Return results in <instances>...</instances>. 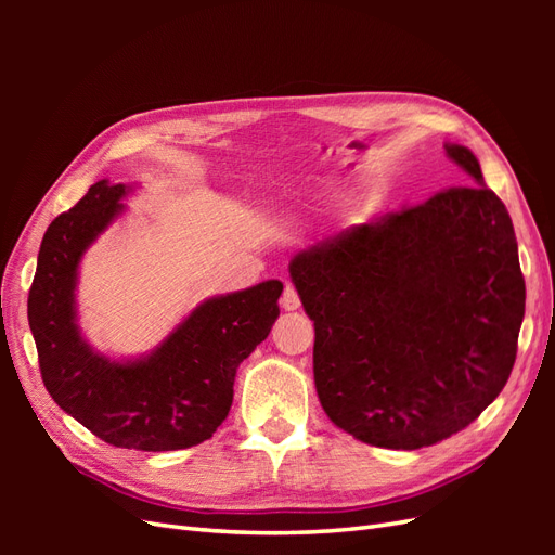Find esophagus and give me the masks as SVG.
<instances>
[{
  "instance_id": "obj_1",
  "label": "esophagus",
  "mask_w": 555,
  "mask_h": 555,
  "mask_svg": "<svg viewBox=\"0 0 555 555\" xmlns=\"http://www.w3.org/2000/svg\"><path fill=\"white\" fill-rule=\"evenodd\" d=\"M280 306L284 310H298L300 308V298H298V292L292 287V284H287L282 292V298H280Z\"/></svg>"
}]
</instances>
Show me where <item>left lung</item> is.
<instances>
[{
	"label": "left lung",
	"mask_w": 555,
	"mask_h": 555,
	"mask_svg": "<svg viewBox=\"0 0 555 555\" xmlns=\"http://www.w3.org/2000/svg\"><path fill=\"white\" fill-rule=\"evenodd\" d=\"M475 184L319 241L289 261L314 322V386L331 422L384 449L451 438L505 389L526 312L512 217L473 150Z\"/></svg>",
	"instance_id": "1"
}]
</instances>
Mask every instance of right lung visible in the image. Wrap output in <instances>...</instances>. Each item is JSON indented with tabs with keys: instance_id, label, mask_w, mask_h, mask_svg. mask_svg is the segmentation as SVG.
Wrapping results in <instances>:
<instances>
[{
	"instance_id": "right-lung-1",
	"label": "right lung",
	"mask_w": 555,
	"mask_h": 555,
	"mask_svg": "<svg viewBox=\"0 0 555 555\" xmlns=\"http://www.w3.org/2000/svg\"><path fill=\"white\" fill-rule=\"evenodd\" d=\"M129 192L131 184L99 180L48 227L27 298L29 328L48 393L96 438L122 449H188L227 418L241 361L280 317L282 282L206 298L145 357L99 354L78 326V268L125 212Z\"/></svg>"
}]
</instances>
